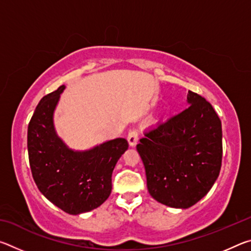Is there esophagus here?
<instances>
[{
    "instance_id": "34e87169",
    "label": "esophagus",
    "mask_w": 251,
    "mask_h": 251,
    "mask_svg": "<svg viewBox=\"0 0 251 251\" xmlns=\"http://www.w3.org/2000/svg\"><path fill=\"white\" fill-rule=\"evenodd\" d=\"M138 137H139L138 130H136V129L130 130L128 135H127V142H128L129 146L135 147L136 144H137V142H138Z\"/></svg>"
}]
</instances>
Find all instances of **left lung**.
<instances>
[{
	"label": "left lung",
	"instance_id": "obj_1",
	"mask_svg": "<svg viewBox=\"0 0 251 251\" xmlns=\"http://www.w3.org/2000/svg\"><path fill=\"white\" fill-rule=\"evenodd\" d=\"M188 107L145 131L137 148L145 166L147 189L173 208L192 207L206 196L219 176L223 130L217 113L192 91Z\"/></svg>",
	"mask_w": 251,
	"mask_h": 251
}]
</instances>
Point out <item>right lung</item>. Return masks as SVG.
I'll use <instances>...</instances> for the list:
<instances>
[{
  "instance_id": "1",
  "label": "right lung",
  "mask_w": 251,
  "mask_h": 251,
  "mask_svg": "<svg viewBox=\"0 0 251 251\" xmlns=\"http://www.w3.org/2000/svg\"><path fill=\"white\" fill-rule=\"evenodd\" d=\"M65 86L41 100L29 121L27 151L34 181L40 192L70 215L100 207L112 192V174L128 148L116 138L84 151L66 146L55 131L53 115Z\"/></svg>"
}]
</instances>
